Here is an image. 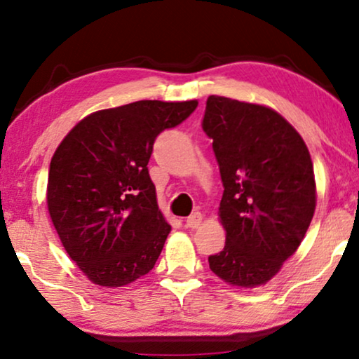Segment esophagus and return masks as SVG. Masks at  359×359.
Masks as SVG:
<instances>
[{"mask_svg":"<svg viewBox=\"0 0 359 359\" xmlns=\"http://www.w3.org/2000/svg\"><path fill=\"white\" fill-rule=\"evenodd\" d=\"M201 222H203V214L194 212V214H191L188 219H186V227L198 229L199 225H201Z\"/></svg>","mask_w":359,"mask_h":359,"instance_id":"1","label":"esophagus"}]
</instances>
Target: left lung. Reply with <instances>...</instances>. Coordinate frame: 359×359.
<instances>
[{"label": "left lung", "instance_id": "left-lung-1", "mask_svg": "<svg viewBox=\"0 0 359 359\" xmlns=\"http://www.w3.org/2000/svg\"><path fill=\"white\" fill-rule=\"evenodd\" d=\"M203 130L224 184L225 247L210 255L209 268L232 286H262L311 225L317 201L311 154L276 111L224 96L208 97Z\"/></svg>", "mask_w": 359, "mask_h": 359}]
</instances>
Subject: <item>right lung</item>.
Segmentation results:
<instances>
[{
  "label": "right lung",
  "instance_id": "1",
  "mask_svg": "<svg viewBox=\"0 0 359 359\" xmlns=\"http://www.w3.org/2000/svg\"><path fill=\"white\" fill-rule=\"evenodd\" d=\"M196 107L137 101L93 112L53 154L48 214L68 257L97 286H126L155 266L171 227L147 165L156 135Z\"/></svg>",
  "mask_w": 359,
  "mask_h": 359
}]
</instances>
